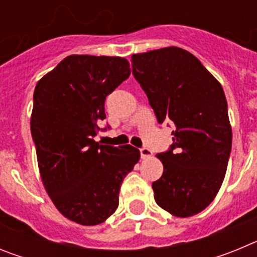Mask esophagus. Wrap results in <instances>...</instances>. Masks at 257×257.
I'll return each instance as SVG.
<instances>
[{"instance_id": "esophagus-1", "label": "esophagus", "mask_w": 257, "mask_h": 257, "mask_svg": "<svg viewBox=\"0 0 257 257\" xmlns=\"http://www.w3.org/2000/svg\"><path fill=\"white\" fill-rule=\"evenodd\" d=\"M140 156H142L143 160L148 158V157L152 156V151L149 148H147V147H143V148H140Z\"/></svg>"}]
</instances>
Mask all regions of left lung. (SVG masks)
<instances>
[{
	"label": "left lung",
	"instance_id": "left-lung-1",
	"mask_svg": "<svg viewBox=\"0 0 257 257\" xmlns=\"http://www.w3.org/2000/svg\"><path fill=\"white\" fill-rule=\"evenodd\" d=\"M131 65L158 123L174 124L172 144L157 154L163 174L152 184L154 199L175 216H193L213 201L228 167L225 94L201 61L179 47L136 54Z\"/></svg>",
	"mask_w": 257,
	"mask_h": 257
}]
</instances>
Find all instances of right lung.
<instances>
[{"mask_svg": "<svg viewBox=\"0 0 257 257\" xmlns=\"http://www.w3.org/2000/svg\"><path fill=\"white\" fill-rule=\"evenodd\" d=\"M123 58L70 55L38 81L31 133L47 194L65 217L97 225L118 207L122 181L139 161L133 145L94 140L104 103L130 76Z\"/></svg>", "mask_w": 257, "mask_h": 257, "instance_id": "obj_1", "label": "right lung"}]
</instances>
